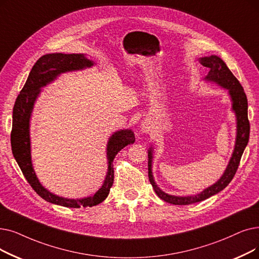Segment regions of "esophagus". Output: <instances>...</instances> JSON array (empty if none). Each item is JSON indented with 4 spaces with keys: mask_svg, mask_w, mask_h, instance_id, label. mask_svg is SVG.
Listing matches in <instances>:
<instances>
[{
    "mask_svg": "<svg viewBox=\"0 0 259 259\" xmlns=\"http://www.w3.org/2000/svg\"><path fill=\"white\" fill-rule=\"evenodd\" d=\"M151 123L149 121H144L142 123V131L143 133H149L151 131Z\"/></svg>",
    "mask_w": 259,
    "mask_h": 259,
    "instance_id": "esophagus-1",
    "label": "esophagus"
}]
</instances>
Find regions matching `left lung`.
<instances>
[{
    "label": "left lung",
    "instance_id": "obj_1",
    "mask_svg": "<svg viewBox=\"0 0 259 259\" xmlns=\"http://www.w3.org/2000/svg\"><path fill=\"white\" fill-rule=\"evenodd\" d=\"M200 63L209 69L207 76L204 78L206 81L217 83L223 89L229 90V94L232 99V109L236 114V120H237V133H236V143L235 148L232 154L231 160L228 164V167L224 174L218 181L211 186L205 188L203 192L198 195L187 196V197H178L168 195L160 189L154 182L152 176V148L148 150V177L149 181L154 189L155 194L162 200L168 203L175 205H188L196 203V202L203 201L213 195L218 194L222 189L226 188L233 180L237 168L240 163L241 155L244 151L249 142L250 137V122L248 118V99L243 91V88L238 81L233 73L230 71L224 61L219 58L218 56L211 55L209 57L200 58Z\"/></svg>",
    "mask_w": 259,
    "mask_h": 259
}]
</instances>
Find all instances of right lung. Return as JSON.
<instances>
[{"mask_svg": "<svg viewBox=\"0 0 259 259\" xmlns=\"http://www.w3.org/2000/svg\"><path fill=\"white\" fill-rule=\"evenodd\" d=\"M92 65H94L93 61L85 58L83 54L55 53L42 56L33 64L27 80L18 95L14 106L13 129H11L10 134V142L11 150H13V154L19 167L32 189L41 198L53 204L65 207H91L102 203L108 197L110 188L113 185L114 169L112 163H113L115 155L127 145L136 142L134 133L129 129L116 131L110 137L107 145V176L102 187L93 196L81 199L62 198L49 192L39 182L31 164L29 120L33 105H35L36 99L40 93V90L56 79L61 73L83 70L85 67H91Z\"/></svg>", "mask_w": 259, "mask_h": 259, "instance_id": "1", "label": "right lung"}]
</instances>
